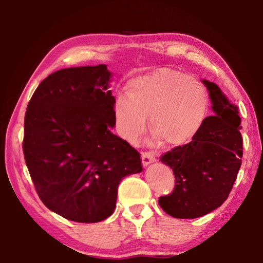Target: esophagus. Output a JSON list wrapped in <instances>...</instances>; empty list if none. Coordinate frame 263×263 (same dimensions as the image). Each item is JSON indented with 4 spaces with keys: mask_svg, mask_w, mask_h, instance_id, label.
<instances>
[{
    "mask_svg": "<svg viewBox=\"0 0 263 263\" xmlns=\"http://www.w3.org/2000/svg\"><path fill=\"white\" fill-rule=\"evenodd\" d=\"M141 162L143 166H147L148 164L155 162V157L153 156L152 153L149 152H142L141 153Z\"/></svg>",
    "mask_w": 263,
    "mask_h": 263,
    "instance_id": "1",
    "label": "esophagus"
}]
</instances>
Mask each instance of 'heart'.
<instances>
[{
  "mask_svg": "<svg viewBox=\"0 0 263 263\" xmlns=\"http://www.w3.org/2000/svg\"><path fill=\"white\" fill-rule=\"evenodd\" d=\"M126 96L116 98L112 112L117 132L130 142L145 132L147 115L152 138L171 146L192 141L208 116L206 90L182 71L162 68L133 77Z\"/></svg>",
  "mask_w": 263,
  "mask_h": 263,
  "instance_id": "1",
  "label": "heart"
}]
</instances>
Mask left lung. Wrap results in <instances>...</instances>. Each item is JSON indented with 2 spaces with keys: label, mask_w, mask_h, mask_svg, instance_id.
Instances as JSON below:
<instances>
[{
  "label": "left lung",
  "mask_w": 263,
  "mask_h": 263,
  "mask_svg": "<svg viewBox=\"0 0 263 263\" xmlns=\"http://www.w3.org/2000/svg\"><path fill=\"white\" fill-rule=\"evenodd\" d=\"M212 101L208 116L192 141L174 147L161 161L172 168L173 192L158 198L164 212L178 219H195L212 212L228 198L243 157L238 109L217 84L203 81Z\"/></svg>",
  "instance_id": "8db88e82"
}]
</instances>
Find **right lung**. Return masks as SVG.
Masks as SVG:
<instances>
[{
	"label": "right lung",
	"mask_w": 263,
	"mask_h": 263,
	"mask_svg": "<svg viewBox=\"0 0 263 263\" xmlns=\"http://www.w3.org/2000/svg\"><path fill=\"white\" fill-rule=\"evenodd\" d=\"M109 79L106 65L57 70L41 82L25 114L23 151L36 193L75 222L110 217L122 179L142 171L140 154L110 131Z\"/></svg>",
	"instance_id": "add662e5"
}]
</instances>
